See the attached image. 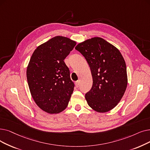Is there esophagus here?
<instances>
[{
  "label": "esophagus",
  "instance_id": "1",
  "mask_svg": "<svg viewBox=\"0 0 150 150\" xmlns=\"http://www.w3.org/2000/svg\"><path fill=\"white\" fill-rule=\"evenodd\" d=\"M75 86L77 88H79L80 86V81L79 80H78L75 82Z\"/></svg>",
  "mask_w": 150,
  "mask_h": 150
}]
</instances>
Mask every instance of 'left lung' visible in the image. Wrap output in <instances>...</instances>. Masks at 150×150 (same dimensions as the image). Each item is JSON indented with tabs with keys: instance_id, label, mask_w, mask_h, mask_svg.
<instances>
[{
	"instance_id": "1",
	"label": "left lung",
	"mask_w": 150,
	"mask_h": 150,
	"mask_svg": "<svg viewBox=\"0 0 150 150\" xmlns=\"http://www.w3.org/2000/svg\"><path fill=\"white\" fill-rule=\"evenodd\" d=\"M93 76V86L85 94L88 105L107 112L121 100L127 84L126 66L120 51L104 39L94 37L78 44Z\"/></svg>"
}]
</instances>
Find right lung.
Returning a JSON list of instances; mask_svg holds the SVG:
<instances>
[{"label":"right lung","mask_w":150,"mask_h":150,"mask_svg":"<svg viewBox=\"0 0 150 150\" xmlns=\"http://www.w3.org/2000/svg\"><path fill=\"white\" fill-rule=\"evenodd\" d=\"M76 43L57 36L38 47L27 69V80L32 98L43 111L61 112L68 105L75 87L64 60Z\"/></svg>","instance_id":"1"}]
</instances>
